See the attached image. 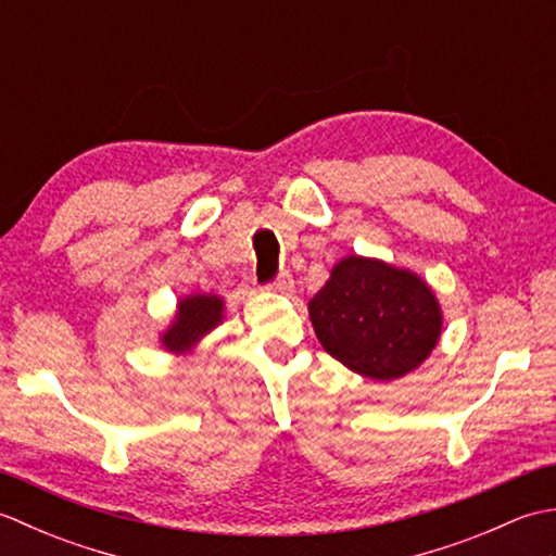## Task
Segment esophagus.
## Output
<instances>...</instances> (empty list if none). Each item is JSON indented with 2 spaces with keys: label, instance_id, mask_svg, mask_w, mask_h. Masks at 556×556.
<instances>
[{
  "label": "esophagus",
  "instance_id": "34e87169",
  "mask_svg": "<svg viewBox=\"0 0 556 556\" xmlns=\"http://www.w3.org/2000/svg\"><path fill=\"white\" fill-rule=\"evenodd\" d=\"M267 289L275 291V293H291L293 291V279H291V275H287V271H285V275H279Z\"/></svg>",
  "mask_w": 556,
  "mask_h": 556
}]
</instances>
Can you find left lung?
Listing matches in <instances>:
<instances>
[{
    "instance_id": "1",
    "label": "left lung",
    "mask_w": 556,
    "mask_h": 556,
    "mask_svg": "<svg viewBox=\"0 0 556 556\" xmlns=\"http://www.w3.org/2000/svg\"><path fill=\"white\" fill-rule=\"evenodd\" d=\"M329 356L377 382L428 361L442 334V305L428 281L377 257L346 255L308 303Z\"/></svg>"
}]
</instances>
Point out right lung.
I'll return each instance as SVG.
<instances>
[{
  "label": "right lung",
  "mask_w": 556,
  "mask_h": 556,
  "mask_svg": "<svg viewBox=\"0 0 556 556\" xmlns=\"http://www.w3.org/2000/svg\"><path fill=\"white\" fill-rule=\"evenodd\" d=\"M224 320V299L217 293H188L176 303V313L169 327L160 334V344L174 356H186L195 351L212 329Z\"/></svg>",
  "instance_id": "obj_1"
}]
</instances>
